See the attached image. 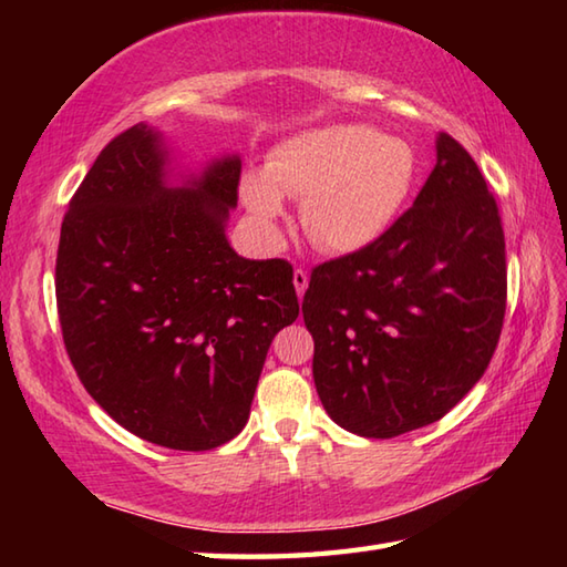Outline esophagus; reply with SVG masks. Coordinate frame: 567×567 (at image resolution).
<instances>
[{
    "mask_svg": "<svg viewBox=\"0 0 567 567\" xmlns=\"http://www.w3.org/2000/svg\"><path fill=\"white\" fill-rule=\"evenodd\" d=\"M295 290H297V295L302 297L305 295V290L309 287V275H307V270L305 268H295Z\"/></svg>",
    "mask_w": 567,
    "mask_h": 567,
    "instance_id": "obj_1",
    "label": "esophagus"
}]
</instances>
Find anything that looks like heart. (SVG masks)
<instances>
[{
    "label": "heart",
    "mask_w": 567,
    "mask_h": 567,
    "mask_svg": "<svg viewBox=\"0 0 567 567\" xmlns=\"http://www.w3.org/2000/svg\"><path fill=\"white\" fill-rule=\"evenodd\" d=\"M419 158L402 138L363 124H331L280 143L265 175L240 179L246 209L265 226L302 199L299 224L317 248L351 256L390 231L414 195Z\"/></svg>",
    "instance_id": "b5f03b06"
}]
</instances>
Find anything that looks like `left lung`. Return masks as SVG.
Segmentation results:
<instances>
[{
    "instance_id": "1",
    "label": "left lung",
    "mask_w": 567,
    "mask_h": 567,
    "mask_svg": "<svg viewBox=\"0 0 567 567\" xmlns=\"http://www.w3.org/2000/svg\"><path fill=\"white\" fill-rule=\"evenodd\" d=\"M504 309L497 202L470 153L439 134L412 209L375 246L311 272L302 311L323 409L365 439L433 424L483 378Z\"/></svg>"
}]
</instances>
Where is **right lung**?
I'll list each match as a JSON object with an SVG mask.
<instances>
[{"label":"right lung","mask_w":567,"mask_h":567,"mask_svg":"<svg viewBox=\"0 0 567 567\" xmlns=\"http://www.w3.org/2000/svg\"><path fill=\"white\" fill-rule=\"evenodd\" d=\"M240 158L175 175L161 131L106 143L60 226L55 299L84 390L138 439L209 451L238 436L275 333L299 315L292 265L228 246Z\"/></svg>","instance_id":"obj_1"}]
</instances>
